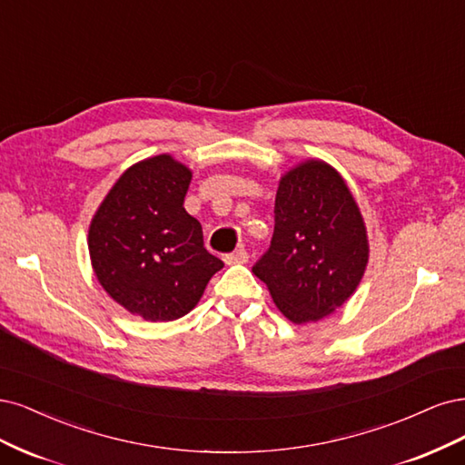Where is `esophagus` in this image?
<instances>
[{
    "instance_id": "esophagus-1",
    "label": "esophagus",
    "mask_w": 465,
    "mask_h": 465,
    "mask_svg": "<svg viewBox=\"0 0 465 465\" xmlns=\"http://www.w3.org/2000/svg\"><path fill=\"white\" fill-rule=\"evenodd\" d=\"M247 261H249V252L245 249H235L233 252L223 257V262L226 264H243Z\"/></svg>"
}]
</instances>
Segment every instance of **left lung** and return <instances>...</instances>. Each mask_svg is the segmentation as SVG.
<instances>
[{"instance_id":"8db88e82","label":"left lung","mask_w":465,"mask_h":465,"mask_svg":"<svg viewBox=\"0 0 465 465\" xmlns=\"http://www.w3.org/2000/svg\"><path fill=\"white\" fill-rule=\"evenodd\" d=\"M369 237L353 194L331 163L307 158L280 177L271 249L252 266L280 312L317 322L355 293L367 271Z\"/></svg>"}]
</instances>
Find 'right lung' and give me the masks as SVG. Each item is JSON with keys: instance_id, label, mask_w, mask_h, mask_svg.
I'll return each instance as SVG.
<instances>
[{"instance_id": "add662e5", "label": "right lung", "mask_w": 465, "mask_h": 465, "mask_svg": "<svg viewBox=\"0 0 465 465\" xmlns=\"http://www.w3.org/2000/svg\"><path fill=\"white\" fill-rule=\"evenodd\" d=\"M193 172L172 154L133 163L117 177L88 226L93 271L117 305L151 322L197 307L223 262L183 208Z\"/></svg>"}]
</instances>
